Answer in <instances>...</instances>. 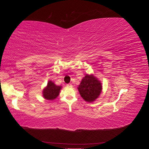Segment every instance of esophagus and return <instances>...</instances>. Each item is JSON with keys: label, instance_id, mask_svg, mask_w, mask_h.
Segmentation results:
<instances>
[{"label": "esophagus", "instance_id": "34e87169", "mask_svg": "<svg viewBox=\"0 0 149 149\" xmlns=\"http://www.w3.org/2000/svg\"><path fill=\"white\" fill-rule=\"evenodd\" d=\"M66 86L68 87H71L72 86V84L71 83H69V84H67Z\"/></svg>", "mask_w": 149, "mask_h": 149}]
</instances>
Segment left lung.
<instances>
[{
	"instance_id": "8db88e82",
	"label": "left lung",
	"mask_w": 149,
	"mask_h": 149,
	"mask_svg": "<svg viewBox=\"0 0 149 149\" xmlns=\"http://www.w3.org/2000/svg\"><path fill=\"white\" fill-rule=\"evenodd\" d=\"M81 96L88 102L95 101L100 96L102 86L100 80L93 74H86L78 87Z\"/></svg>"
}]
</instances>
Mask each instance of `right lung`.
I'll return each instance as SVG.
<instances>
[{"label":"right lung","instance_id":"right-lung-1","mask_svg":"<svg viewBox=\"0 0 149 149\" xmlns=\"http://www.w3.org/2000/svg\"><path fill=\"white\" fill-rule=\"evenodd\" d=\"M61 88V86H57L52 81L49 80L47 86L43 89L42 96L47 100H54L59 95Z\"/></svg>","mask_w":149,"mask_h":149}]
</instances>
